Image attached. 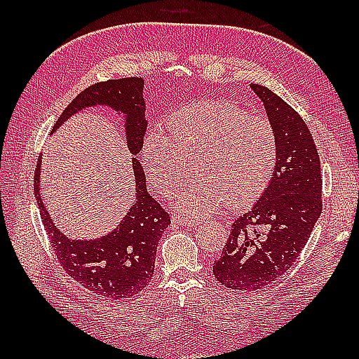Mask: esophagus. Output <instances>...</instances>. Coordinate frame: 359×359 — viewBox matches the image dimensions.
<instances>
[{"instance_id": "obj_1", "label": "esophagus", "mask_w": 359, "mask_h": 359, "mask_svg": "<svg viewBox=\"0 0 359 359\" xmlns=\"http://www.w3.org/2000/svg\"><path fill=\"white\" fill-rule=\"evenodd\" d=\"M172 222H174V224H179V225L182 224V225H185V226H196L197 224H199V220L175 215V216H172Z\"/></svg>"}]
</instances>
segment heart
<instances>
[{"label": "heart", "instance_id": "b5f03b06", "mask_svg": "<svg viewBox=\"0 0 359 359\" xmlns=\"http://www.w3.org/2000/svg\"><path fill=\"white\" fill-rule=\"evenodd\" d=\"M166 126V135H144L140 157L152 187L163 196L180 187L193 162L196 179L177 199L184 212L210 215L225 202L239 208L269 185L278 149L269 118L231 102L202 100L172 112Z\"/></svg>", "mask_w": 359, "mask_h": 359}]
</instances>
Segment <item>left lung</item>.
<instances>
[{
	"instance_id": "8db88e82",
	"label": "left lung",
	"mask_w": 359,
	"mask_h": 359,
	"mask_svg": "<svg viewBox=\"0 0 359 359\" xmlns=\"http://www.w3.org/2000/svg\"><path fill=\"white\" fill-rule=\"evenodd\" d=\"M276 134L269 187L234 220L222 256L212 264L220 284L255 292L282 276L301 255L323 211L321 163L306 121L269 88L251 83Z\"/></svg>"
}]
</instances>
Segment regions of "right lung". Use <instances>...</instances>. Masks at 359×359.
I'll return each instance as SVG.
<instances>
[{"instance_id": "1", "label": "right lung", "mask_w": 359, "mask_h": 359, "mask_svg": "<svg viewBox=\"0 0 359 359\" xmlns=\"http://www.w3.org/2000/svg\"><path fill=\"white\" fill-rule=\"evenodd\" d=\"M104 104L126 116V143L133 156L140 152L147 120H144L143 79L129 77L108 80L80 93L53 125L52 133L88 106ZM38 160L34 188L46 234L55 251L60 265L69 276L102 297L125 299L135 296L149 284L154 273L158 241L171 224L168 211L147 191V179L139 160L133 158L135 175V202L116 230L95 241H72L53 225L40 196V163Z\"/></svg>"}]
</instances>
